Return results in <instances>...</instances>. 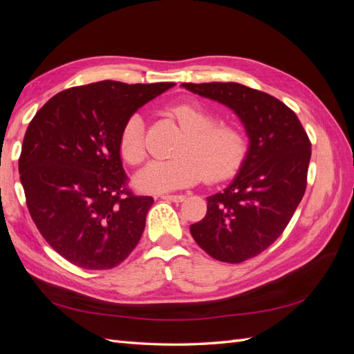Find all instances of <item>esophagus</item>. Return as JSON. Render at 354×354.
Segmentation results:
<instances>
[{
    "label": "esophagus",
    "instance_id": "34e87169",
    "mask_svg": "<svg viewBox=\"0 0 354 354\" xmlns=\"http://www.w3.org/2000/svg\"><path fill=\"white\" fill-rule=\"evenodd\" d=\"M185 198H186L185 195H160V199L173 201V202H183Z\"/></svg>",
    "mask_w": 354,
    "mask_h": 354
}]
</instances>
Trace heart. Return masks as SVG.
<instances>
[{
	"instance_id": "heart-1",
	"label": "heart",
	"mask_w": 354,
	"mask_h": 354,
	"mask_svg": "<svg viewBox=\"0 0 354 354\" xmlns=\"http://www.w3.org/2000/svg\"><path fill=\"white\" fill-rule=\"evenodd\" d=\"M185 131L173 159H153L136 177L146 194H165L196 183L226 180L243 164L248 138L233 120H217V113L201 103H178L168 109ZM120 152L133 165L146 156L145 120L140 113L127 118L120 133Z\"/></svg>"
}]
</instances>
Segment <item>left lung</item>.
Here are the masks:
<instances>
[{"label": "left lung", "instance_id": "obj_1", "mask_svg": "<svg viewBox=\"0 0 354 354\" xmlns=\"http://www.w3.org/2000/svg\"><path fill=\"white\" fill-rule=\"evenodd\" d=\"M181 87L227 106L250 137L239 173L207 198V216L190 233L212 259L242 263L281 236L307 186L312 145L297 115L273 95L238 82H185Z\"/></svg>", "mask_w": 354, "mask_h": 354}]
</instances>
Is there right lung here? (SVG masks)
<instances>
[{
    "label": "right lung",
    "mask_w": 354,
    "mask_h": 354,
    "mask_svg": "<svg viewBox=\"0 0 354 354\" xmlns=\"http://www.w3.org/2000/svg\"><path fill=\"white\" fill-rule=\"evenodd\" d=\"M173 85L108 80L72 87L29 122L19 158L26 205L42 238L72 264L112 269L140 241L153 198L128 189L120 133Z\"/></svg>",
    "instance_id": "add662e5"
}]
</instances>
